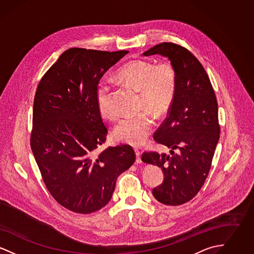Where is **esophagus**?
Returning a JSON list of instances; mask_svg holds the SVG:
<instances>
[{
    "instance_id": "esophagus-1",
    "label": "esophagus",
    "mask_w": 254,
    "mask_h": 254,
    "mask_svg": "<svg viewBox=\"0 0 254 254\" xmlns=\"http://www.w3.org/2000/svg\"><path fill=\"white\" fill-rule=\"evenodd\" d=\"M136 153V163L137 164H142V159H141V152L138 149H135Z\"/></svg>"
}]
</instances>
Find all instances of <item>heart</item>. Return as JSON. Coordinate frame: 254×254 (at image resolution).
I'll return each mask as SVG.
<instances>
[{
	"label": "heart",
	"mask_w": 254,
	"mask_h": 254,
	"mask_svg": "<svg viewBox=\"0 0 254 254\" xmlns=\"http://www.w3.org/2000/svg\"><path fill=\"white\" fill-rule=\"evenodd\" d=\"M118 79L140 91L141 109H151L157 115L169 109L176 86V75L169 62L155 64L151 61L133 60L124 64L117 72ZM113 86L101 82L97 88V106L100 112L111 117L114 110L111 105ZM155 124L153 114L144 110L137 114L126 115L116 123L114 137L124 143L139 145L145 142Z\"/></svg>",
	"instance_id": "1"
}]
</instances>
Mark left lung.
Segmentation results:
<instances>
[{
    "label": "left lung",
    "instance_id": "8db88e82",
    "mask_svg": "<svg viewBox=\"0 0 254 254\" xmlns=\"http://www.w3.org/2000/svg\"><path fill=\"white\" fill-rule=\"evenodd\" d=\"M156 54L170 61L176 75L168 118L154 134L170 155L145 152L142 161L163 170L164 182L153 189L154 198L164 205H183L199 192L209 172L220 137L217 101L203 65L188 49L162 43L143 53Z\"/></svg>",
    "mask_w": 254,
    "mask_h": 254
}]
</instances>
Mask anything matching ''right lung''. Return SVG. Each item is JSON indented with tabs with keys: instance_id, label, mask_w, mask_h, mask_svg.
I'll list each match as a JSON object with an SVG mask.
<instances>
[{
	"instance_id": "add662e5",
	"label": "right lung",
	"mask_w": 254,
	"mask_h": 254,
	"mask_svg": "<svg viewBox=\"0 0 254 254\" xmlns=\"http://www.w3.org/2000/svg\"><path fill=\"white\" fill-rule=\"evenodd\" d=\"M127 53L67 49L37 87L31 149L50 194L76 213L88 214L107 205L117 177L136 158L127 145L94 154L108 135L97 106L98 84Z\"/></svg>"
}]
</instances>
